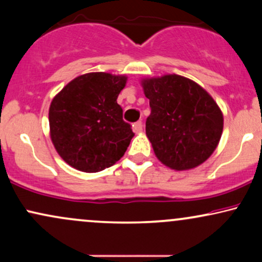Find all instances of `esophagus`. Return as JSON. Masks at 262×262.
<instances>
[{"label": "esophagus", "instance_id": "obj_1", "mask_svg": "<svg viewBox=\"0 0 262 262\" xmlns=\"http://www.w3.org/2000/svg\"><path fill=\"white\" fill-rule=\"evenodd\" d=\"M134 132L135 133H141L143 132V123H141L140 121H138L137 123H134Z\"/></svg>", "mask_w": 262, "mask_h": 262}]
</instances>
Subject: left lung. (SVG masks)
I'll list each match as a JSON object with an SVG mask.
<instances>
[{
	"label": "left lung",
	"mask_w": 262,
	"mask_h": 262,
	"mask_svg": "<svg viewBox=\"0 0 262 262\" xmlns=\"http://www.w3.org/2000/svg\"><path fill=\"white\" fill-rule=\"evenodd\" d=\"M151 113L146 137L156 158L176 171L203 164L218 146L223 113L203 87L176 74L141 80Z\"/></svg>",
	"instance_id": "1"
}]
</instances>
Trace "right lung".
Segmentation results:
<instances>
[{"instance_id":"1","label":"right lung","mask_w":262,"mask_h":262,"mask_svg":"<svg viewBox=\"0 0 262 262\" xmlns=\"http://www.w3.org/2000/svg\"><path fill=\"white\" fill-rule=\"evenodd\" d=\"M125 83V75L89 73L70 81L53 98L50 138L66 164L98 172L124 155L134 137L117 103Z\"/></svg>"}]
</instances>
